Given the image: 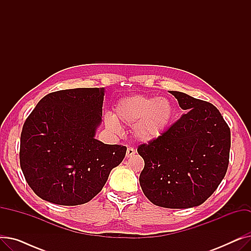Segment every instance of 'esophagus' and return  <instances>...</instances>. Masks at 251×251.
<instances>
[{"mask_svg":"<svg viewBox=\"0 0 251 251\" xmlns=\"http://www.w3.org/2000/svg\"><path fill=\"white\" fill-rule=\"evenodd\" d=\"M135 153V150L132 148H128L126 151V157H131L132 155H134Z\"/></svg>","mask_w":251,"mask_h":251,"instance_id":"1","label":"esophagus"}]
</instances>
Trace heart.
<instances>
[{"mask_svg": "<svg viewBox=\"0 0 251 251\" xmlns=\"http://www.w3.org/2000/svg\"><path fill=\"white\" fill-rule=\"evenodd\" d=\"M174 105L167 98L133 96L116 104L115 114H107L104 125L114 133L121 131L120 124L132 126L134 137L144 143L161 138L174 118Z\"/></svg>", "mask_w": 251, "mask_h": 251, "instance_id": "b5f03b06", "label": "heart"}]
</instances>
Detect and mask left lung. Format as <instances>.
<instances>
[{
  "instance_id": "8db88e82",
  "label": "left lung",
  "mask_w": 251,
  "mask_h": 251,
  "mask_svg": "<svg viewBox=\"0 0 251 251\" xmlns=\"http://www.w3.org/2000/svg\"><path fill=\"white\" fill-rule=\"evenodd\" d=\"M169 92L186 113L161 138L138 147L144 160L139 183L153 204L189 208L203 203L225 177L231 133L214 104Z\"/></svg>"
}]
</instances>
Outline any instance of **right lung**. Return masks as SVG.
Returning <instances> with one entry per match:
<instances>
[{
    "mask_svg": "<svg viewBox=\"0 0 251 251\" xmlns=\"http://www.w3.org/2000/svg\"><path fill=\"white\" fill-rule=\"evenodd\" d=\"M104 87L51 92L26 119L20 167L42 200L60 205L91 201L102 189L126 147L96 139L101 124Z\"/></svg>",
    "mask_w": 251,
    "mask_h": 251,
    "instance_id": "add662e5",
    "label": "right lung"
}]
</instances>
